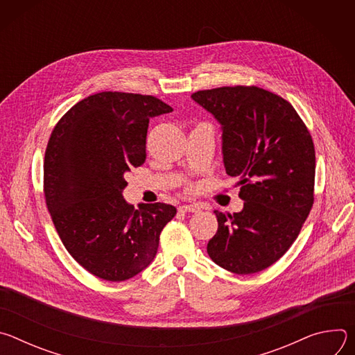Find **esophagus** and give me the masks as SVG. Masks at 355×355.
<instances>
[{"mask_svg": "<svg viewBox=\"0 0 355 355\" xmlns=\"http://www.w3.org/2000/svg\"><path fill=\"white\" fill-rule=\"evenodd\" d=\"M200 209V207L198 205V204H192V205H181L180 208H178V211L180 212H198Z\"/></svg>", "mask_w": 355, "mask_h": 355, "instance_id": "esophagus-1", "label": "esophagus"}]
</instances>
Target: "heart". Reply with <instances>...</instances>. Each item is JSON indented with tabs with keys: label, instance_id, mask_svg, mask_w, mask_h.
<instances>
[{
	"label": "heart",
	"instance_id": "b5f03b06",
	"mask_svg": "<svg viewBox=\"0 0 355 355\" xmlns=\"http://www.w3.org/2000/svg\"><path fill=\"white\" fill-rule=\"evenodd\" d=\"M192 189H193V188H192V187H189V188H188V191H192Z\"/></svg>",
	"mask_w": 355,
	"mask_h": 355
}]
</instances>
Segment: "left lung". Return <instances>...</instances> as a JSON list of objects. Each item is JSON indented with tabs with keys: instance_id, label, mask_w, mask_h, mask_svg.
Masks as SVG:
<instances>
[{
	"instance_id": "8db88e82",
	"label": "left lung",
	"mask_w": 355,
	"mask_h": 355,
	"mask_svg": "<svg viewBox=\"0 0 355 355\" xmlns=\"http://www.w3.org/2000/svg\"><path fill=\"white\" fill-rule=\"evenodd\" d=\"M192 99L223 129L226 174L240 178L239 214L215 211L209 257L222 268L254 274L277 263L296 240L315 202V144L295 108L256 85L202 89Z\"/></svg>"
}]
</instances>
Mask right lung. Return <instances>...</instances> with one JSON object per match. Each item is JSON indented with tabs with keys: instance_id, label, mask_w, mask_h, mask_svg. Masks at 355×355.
Listing matches in <instances>:
<instances>
[{
	"instance_id": "add662e5",
	"label": "right lung",
	"mask_w": 355,
	"mask_h": 355,
	"mask_svg": "<svg viewBox=\"0 0 355 355\" xmlns=\"http://www.w3.org/2000/svg\"><path fill=\"white\" fill-rule=\"evenodd\" d=\"M173 108L153 95L104 91L56 123L43 163L46 207L70 256L92 275L126 281L153 261L173 205L122 196L125 174L146 160L148 121Z\"/></svg>"
}]
</instances>
